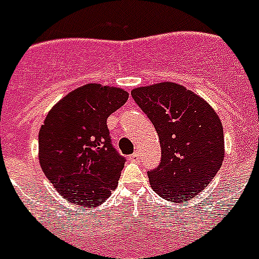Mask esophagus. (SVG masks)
<instances>
[{
    "label": "esophagus",
    "instance_id": "esophagus-1",
    "mask_svg": "<svg viewBox=\"0 0 259 259\" xmlns=\"http://www.w3.org/2000/svg\"><path fill=\"white\" fill-rule=\"evenodd\" d=\"M130 159H131L132 162H137V161H139V159H140V153L135 152L134 154L130 155Z\"/></svg>",
    "mask_w": 259,
    "mask_h": 259
}]
</instances>
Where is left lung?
<instances>
[{
    "label": "left lung",
    "instance_id": "obj_1",
    "mask_svg": "<svg viewBox=\"0 0 259 259\" xmlns=\"http://www.w3.org/2000/svg\"><path fill=\"white\" fill-rule=\"evenodd\" d=\"M157 131L159 166L148 172L153 191L172 202L189 201L210 182L224 158L223 125L202 97L171 81L131 92Z\"/></svg>",
    "mask_w": 259,
    "mask_h": 259
}]
</instances>
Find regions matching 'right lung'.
I'll use <instances>...</instances> for the list:
<instances>
[{
  "instance_id": "obj_1",
  "label": "right lung",
  "mask_w": 259,
  "mask_h": 259,
  "mask_svg": "<svg viewBox=\"0 0 259 259\" xmlns=\"http://www.w3.org/2000/svg\"><path fill=\"white\" fill-rule=\"evenodd\" d=\"M127 100L124 89L89 83L71 91L48 113L38 132V161L71 203L98 206L116 188L124 157L111 145L106 120Z\"/></svg>"
}]
</instances>
